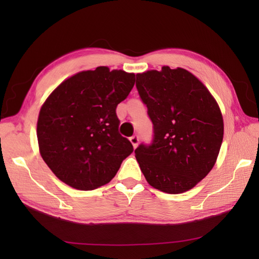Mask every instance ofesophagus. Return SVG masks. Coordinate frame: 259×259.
Here are the masks:
<instances>
[{
    "mask_svg": "<svg viewBox=\"0 0 259 259\" xmlns=\"http://www.w3.org/2000/svg\"><path fill=\"white\" fill-rule=\"evenodd\" d=\"M129 140H130L131 145L134 146V148H136V147L138 146V142H139L138 136H133V137H130V138H129Z\"/></svg>",
    "mask_w": 259,
    "mask_h": 259,
    "instance_id": "esophagus-1",
    "label": "esophagus"
}]
</instances>
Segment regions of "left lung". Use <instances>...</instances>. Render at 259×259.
Returning <instances> with one entry per match:
<instances>
[{
	"label": "left lung",
	"mask_w": 259,
	"mask_h": 259,
	"mask_svg": "<svg viewBox=\"0 0 259 259\" xmlns=\"http://www.w3.org/2000/svg\"><path fill=\"white\" fill-rule=\"evenodd\" d=\"M136 87L154 125L152 145L135 156L152 187L179 194L194 187L216 163L224 121L216 99L182 67L138 73Z\"/></svg>",
	"instance_id": "left-lung-1"
}]
</instances>
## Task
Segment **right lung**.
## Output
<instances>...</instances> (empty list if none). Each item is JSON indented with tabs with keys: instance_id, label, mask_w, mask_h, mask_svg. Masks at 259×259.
<instances>
[{
	"instance_id": "right-lung-1",
	"label": "right lung",
	"mask_w": 259,
	"mask_h": 259,
	"mask_svg": "<svg viewBox=\"0 0 259 259\" xmlns=\"http://www.w3.org/2000/svg\"><path fill=\"white\" fill-rule=\"evenodd\" d=\"M135 84V74L99 66L66 78L38 113V150L61 182L91 191L112 181L134 147L117 133L116 106Z\"/></svg>"
}]
</instances>
